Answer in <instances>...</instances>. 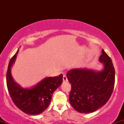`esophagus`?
<instances>
[{
    "label": "esophagus",
    "mask_w": 124,
    "mask_h": 124,
    "mask_svg": "<svg viewBox=\"0 0 124 124\" xmlns=\"http://www.w3.org/2000/svg\"><path fill=\"white\" fill-rule=\"evenodd\" d=\"M63 82H67L68 81V78L66 75H64L63 76Z\"/></svg>",
    "instance_id": "34e87169"
}]
</instances>
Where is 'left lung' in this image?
I'll list each match as a JSON object with an SVG mask.
<instances>
[{
    "mask_svg": "<svg viewBox=\"0 0 124 124\" xmlns=\"http://www.w3.org/2000/svg\"><path fill=\"white\" fill-rule=\"evenodd\" d=\"M99 61L104 65L101 71L78 68L67 72L72 87L69 102L80 113L96 111L108 101L113 92L115 69L111 59L103 49Z\"/></svg>",
    "mask_w": 124,
    "mask_h": 124,
    "instance_id": "left-lung-1",
    "label": "left lung"
}]
</instances>
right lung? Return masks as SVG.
Returning a JSON list of instances; mask_svg holds the SVG:
<instances>
[{
  "label": "right lung",
  "instance_id": "right-lung-1",
  "mask_svg": "<svg viewBox=\"0 0 124 124\" xmlns=\"http://www.w3.org/2000/svg\"><path fill=\"white\" fill-rule=\"evenodd\" d=\"M18 52V49L8 63L6 74L8 93L13 103L22 111L34 116L39 114L49 106L54 91L62 83L63 75L45 78L32 87H21L14 80L11 74V67Z\"/></svg>",
  "mask_w": 124,
  "mask_h": 124
}]
</instances>
